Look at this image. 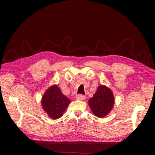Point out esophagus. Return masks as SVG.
<instances>
[{"mask_svg": "<svg viewBox=\"0 0 155 155\" xmlns=\"http://www.w3.org/2000/svg\"><path fill=\"white\" fill-rule=\"evenodd\" d=\"M76 98H77V100H84V99H85V97L83 94H79L77 95V97H76Z\"/></svg>", "mask_w": 155, "mask_h": 155, "instance_id": "obj_1", "label": "esophagus"}]
</instances>
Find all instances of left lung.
<instances>
[{"label": "left lung", "mask_w": 155, "mask_h": 155, "mask_svg": "<svg viewBox=\"0 0 155 155\" xmlns=\"http://www.w3.org/2000/svg\"><path fill=\"white\" fill-rule=\"evenodd\" d=\"M114 102L112 91L107 87L101 85L96 93L88 101V104L95 116L102 118L107 116L112 110Z\"/></svg>", "instance_id": "left-lung-1"}]
</instances>
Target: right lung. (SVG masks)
I'll return each instance as SVG.
<instances>
[{
  "mask_svg": "<svg viewBox=\"0 0 155 155\" xmlns=\"http://www.w3.org/2000/svg\"><path fill=\"white\" fill-rule=\"evenodd\" d=\"M70 103L71 101L62 93L57 85L49 88L42 99V108L53 119L61 117Z\"/></svg>",
  "mask_w": 155,
  "mask_h": 155,
  "instance_id": "add662e5",
  "label": "right lung"
}]
</instances>
